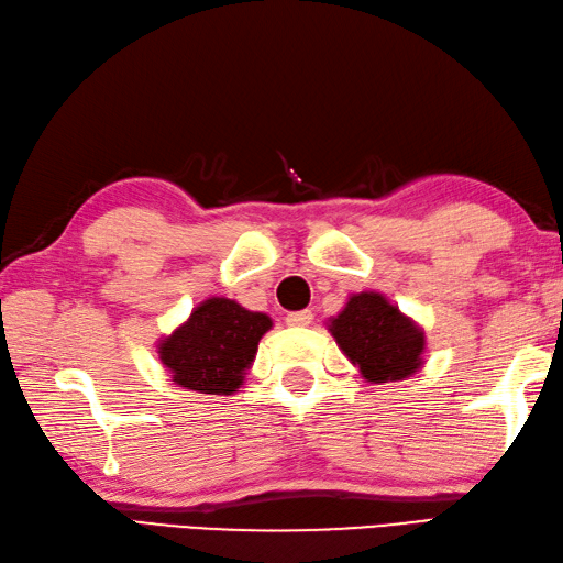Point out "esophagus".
I'll return each mask as SVG.
<instances>
[{
  "mask_svg": "<svg viewBox=\"0 0 563 563\" xmlns=\"http://www.w3.org/2000/svg\"><path fill=\"white\" fill-rule=\"evenodd\" d=\"M313 321V313L311 311H294L286 316V325H294V328H303Z\"/></svg>",
  "mask_w": 563,
  "mask_h": 563,
  "instance_id": "34e87169",
  "label": "esophagus"
}]
</instances>
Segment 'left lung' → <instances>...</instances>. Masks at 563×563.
Wrapping results in <instances>:
<instances>
[{"instance_id":"left-lung-1","label":"left lung","mask_w":563,"mask_h":563,"mask_svg":"<svg viewBox=\"0 0 563 563\" xmlns=\"http://www.w3.org/2000/svg\"><path fill=\"white\" fill-rule=\"evenodd\" d=\"M325 328L369 385L407 379L427 363L423 328L379 291L350 294Z\"/></svg>"}]
</instances>
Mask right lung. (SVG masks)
<instances>
[{"mask_svg":"<svg viewBox=\"0 0 563 563\" xmlns=\"http://www.w3.org/2000/svg\"><path fill=\"white\" fill-rule=\"evenodd\" d=\"M274 323L235 299L210 296L184 323L158 338L156 353L172 382L198 395H235L245 385L262 335Z\"/></svg>","mask_w":563,"mask_h":563,"instance_id":"right-lung-1","label":"right lung"}]
</instances>
